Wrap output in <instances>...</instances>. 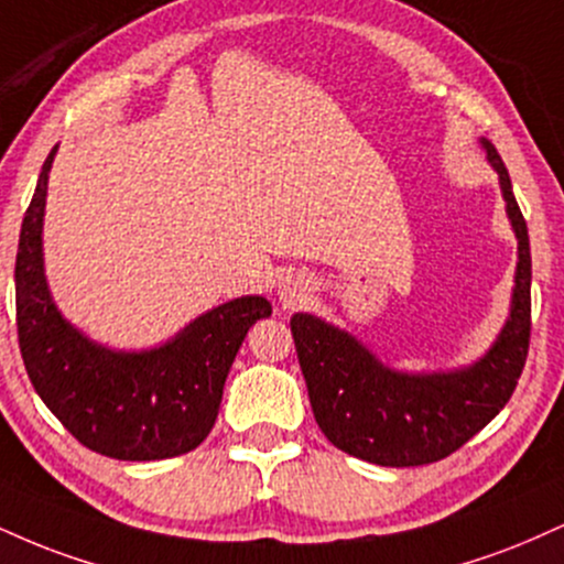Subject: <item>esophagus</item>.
<instances>
[{
  "mask_svg": "<svg viewBox=\"0 0 564 564\" xmlns=\"http://www.w3.org/2000/svg\"><path fill=\"white\" fill-rule=\"evenodd\" d=\"M304 294H307V283L291 281V278L286 283H281V286H278V300H281L283 307H289V310H294L296 304H302Z\"/></svg>",
  "mask_w": 564,
  "mask_h": 564,
  "instance_id": "34e87169",
  "label": "esophagus"
}]
</instances>
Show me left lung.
<instances>
[{
  "label": "left lung",
  "instance_id": "8db88e82",
  "mask_svg": "<svg viewBox=\"0 0 564 564\" xmlns=\"http://www.w3.org/2000/svg\"><path fill=\"white\" fill-rule=\"evenodd\" d=\"M499 173L518 236V270L510 317L478 362L446 372H402L383 365L347 330L296 312L291 317L296 355L312 412L330 444L383 467L438 463L486 429L510 402L531 344V243L505 162L480 139Z\"/></svg>",
  "mask_w": 564,
  "mask_h": 564
}]
</instances>
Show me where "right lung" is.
<instances>
[{
	"label": "right lung",
	"mask_w": 564,
	"mask_h": 564,
	"mask_svg": "<svg viewBox=\"0 0 564 564\" xmlns=\"http://www.w3.org/2000/svg\"><path fill=\"white\" fill-rule=\"evenodd\" d=\"M54 154L57 147L25 209L15 260L18 341L33 389L80 444L105 457L149 463L192 452L213 431L243 336L273 307L264 296L230 300L144 351L91 341L59 315L46 286L42 228Z\"/></svg>",
	"instance_id": "right-lung-1"
}]
</instances>
